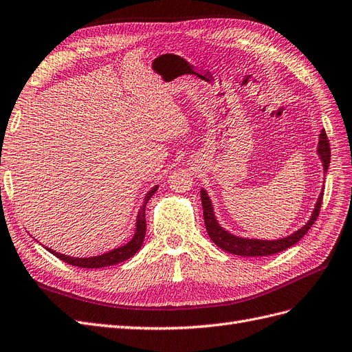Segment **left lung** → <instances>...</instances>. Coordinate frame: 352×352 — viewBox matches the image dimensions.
Here are the masks:
<instances>
[{
  "instance_id": "8db88e82",
  "label": "left lung",
  "mask_w": 352,
  "mask_h": 352,
  "mask_svg": "<svg viewBox=\"0 0 352 352\" xmlns=\"http://www.w3.org/2000/svg\"><path fill=\"white\" fill-rule=\"evenodd\" d=\"M317 155L321 159V164H323L324 173H327L329 164H330V144L326 135V131L323 129L318 138V146H317ZM200 199H202V206H204V219H205V226H206V232L210 237L212 242L221 248L228 254L233 255H240V256H268V255H274L282 252V250H286L287 248L294 246L298 243L300 239H302L311 226L314 224V221L318 217L321 202H323V190L317 199V204L314 206L313 214H311L308 223L305 226L296 230L295 233L289 234L283 239H277V240H261V239H248V237H239L232 233H228L226 228L221 227L218 224V221L214 214V208L212 202L205 192V188L200 190Z\"/></svg>"
}]
</instances>
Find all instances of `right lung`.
<instances>
[{"instance_id":"right-lung-1","label":"right lung","mask_w":352,"mask_h":352,"mask_svg":"<svg viewBox=\"0 0 352 352\" xmlns=\"http://www.w3.org/2000/svg\"><path fill=\"white\" fill-rule=\"evenodd\" d=\"M159 186H155L150 192L144 196V202L138 210L137 215V221H135V233L133 236V239L124 246H119L116 249H112L110 252L97 255V256H89V258H74V256H67L63 254H58L56 250L48 249V252H52L54 256H57L58 259L65 261V263L75 265V267H81V268H102V267H107V265H115L119 263H124V261L129 259L131 256H134L138 249L142 248L143 240L146 236V205L148 202V199L152 197Z\"/></svg>"}]
</instances>
